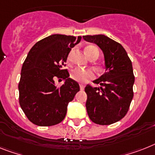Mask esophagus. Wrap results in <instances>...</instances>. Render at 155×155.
<instances>
[{"label": "esophagus", "instance_id": "obj_1", "mask_svg": "<svg viewBox=\"0 0 155 155\" xmlns=\"http://www.w3.org/2000/svg\"><path fill=\"white\" fill-rule=\"evenodd\" d=\"M84 89H85V86L83 85H80V89L81 90H84Z\"/></svg>", "mask_w": 155, "mask_h": 155}]
</instances>
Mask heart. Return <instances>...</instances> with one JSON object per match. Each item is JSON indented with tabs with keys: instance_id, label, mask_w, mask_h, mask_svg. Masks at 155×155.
Wrapping results in <instances>:
<instances>
[{
	"instance_id": "1",
	"label": "heart",
	"mask_w": 155,
	"mask_h": 155,
	"mask_svg": "<svg viewBox=\"0 0 155 155\" xmlns=\"http://www.w3.org/2000/svg\"><path fill=\"white\" fill-rule=\"evenodd\" d=\"M85 53L88 55V57L90 58L94 55L99 56V50L96 46L89 45L85 47ZM70 77L73 80L76 81L78 82L85 83L89 80L94 78L95 74L92 70L89 69H75L71 72Z\"/></svg>"
}]
</instances>
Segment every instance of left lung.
<instances>
[{"instance_id": "1", "label": "left lung", "mask_w": 155, "mask_h": 155, "mask_svg": "<svg viewBox=\"0 0 155 155\" xmlns=\"http://www.w3.org/2000/svg\"><path fill=\"white\" fill-rule=\"evenodd\" d=\"M83 39L101 49L105 66V72L93 81L101 86L85 88L87 113L97 124H112L124 117L132 101V63L120 43L104 35H83Z\"/></svg>"}]
</instances>
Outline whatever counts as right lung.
Instances as JSON below:
<instances>
[{"mask_svg":"<svg viewBox=\"0 0 155 155\" xmlns=\"http://www.w3.org/2000/svg\"><path fill=\"white\" fill-rule=\"evenodd\" d=\"M81 39V36L51 35L37 42L28 54L18 85L19 102L34 124L53 126L65 118L68 104L80 87L62 67L71 48ZM55 76L65 80L60 87L54 84Z\"/></svg>","mask_w":155,"mask_h":155,"instance_id":"add662e5","label":"right lung"}]
</instances>
